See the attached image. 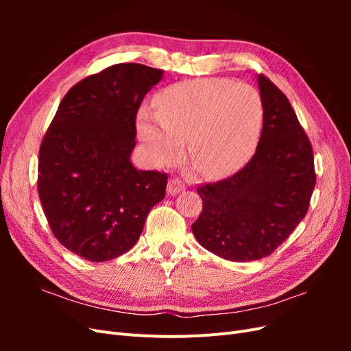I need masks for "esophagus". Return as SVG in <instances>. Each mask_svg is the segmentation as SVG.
Listing matches in <instances>:
<instances>
[{"label": "esophagus", "instance_id": "34e87169", "mask_svg": "<svg viewBox=\"0 0 351 351\" xmlns=\"http://www.w3.org/2000/svg\"><path fill=\"white\" fill-rule=\"evenodd\" d=\"M184 190H186V186L182 182H180V180H177V178L169 180V183L167 186V193L171 195V196L182 193V192H184Z\"/></svg>", "mask_w": 351, "mask_h": 351}]
</instances>
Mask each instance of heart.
<instances>
[{"mask_svg": "<svg viewBox=\"0 0 351 351\" xmlns=\"http://www.w3.org/2000/svg\"><path fill=\"white\" fill-rule=\"evenodd\" d=\"M262 99L247 83L193 79L165 88L155 98V112L137 114V133L149 161L164 165L187 151L208 177L237 171L258 143Z\"/></svg>", "mask_w": 351, "mask_h": 351, "instance_id": "1", "label": "heart"}]
</instances>
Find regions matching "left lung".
Returning <instances> with one entry per match:
<instances>
[{
  "label": "left lung",
  "instance_id": "8db88e82",
  "mask_svg": "<svg viewBox=\"0 0 351 351\" xmlns=\"http://www.w3.org/2000/svg\"><path fill=\"white\" fill-rule=\"evenodd\" d=\"M263 125L256 152L243 169L200 186L204 202L192 231L217 256L250 262L267 258L304 218L315 189L312 145L291 104L258 74Z\"/></svg>",
  "mask_w": 351,
  "mask_h": 351
}]
</instances>
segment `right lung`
Listing matches in <instances>:
<instances>
[{
	"label": "right lung",
	"mask_w": 351,
	"mask_h": 351,
	"mask_svg": "<svg viewBox=\"0 0 351 351\" xmlns=\"http://www.w3.org/2000/svg\"><path fill=\"white\" fill-rule=\"evenodd\" d=\"M164 71L115 64L79 82L42 141L38 192L57 240L90 262L111 261L139 240L165 196L167 174L137 169L136 114Z\"/></svg>",
	"instance_id": "add662e5"
}]
</instances>
